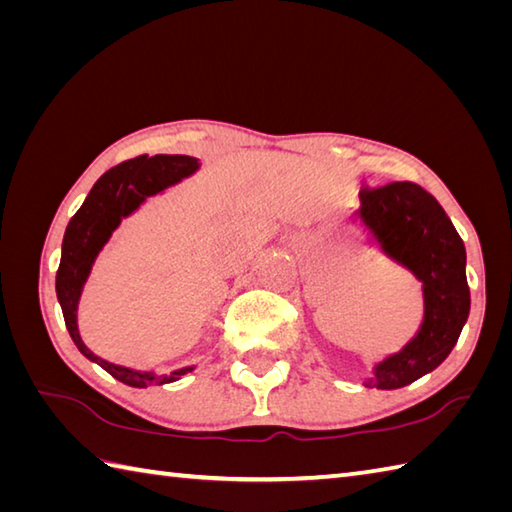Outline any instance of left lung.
<instances>
[{
  "instance_id": "1",
  "label": "left lung",
  "mask_w": 512,
  "mask_h": 512,
  "mask_svg": "<svg viewBox=\"0 0 512 512\" xmlns=\"http://www.w3.org/2000/svg\"><path fill=\"white\" fill-rule=\"evenodd\" d=\"M356 217L380 248L422 281L424 321L405 350L376 365L369 387L398 389L436 369L469 319L464 244L438 200L416 182L361 189Z\"/></svg>"
}]
</instances>
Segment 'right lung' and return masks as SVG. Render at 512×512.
<instances>
[{
    "instance_id": "1",
    "label": "right lung",
    "mask_w": 512,
    "mask_h": 512,
    "mask_svg": "<svg viewBox=\"0 0 512 512\" xmlns=\"http://www.w3.org/2000/svg\"><path fill=\"white\" fill-rule=\"evenodd\" d=\"M198 169V160L191 156H138L125 160L121 165L105 171L96 180L88 198L81 204V209L72 215V220L65 228L63 246H61V264L57 270V299L61 303L65 328H68L74 345L79 352L101 365L107 374H112L116 380L129 387H149V385H165L173 383L180 376L191 372L193 367L176 369L169 376H154L149 372H134V369L118 367L107 363L103 358L94 356L88 347L83 345L79 328H76V306L85 279L90 275L94 257L99 255L103 244L110 239L114 228L121 224L125 215L138 209V204L149 195L162 191L169 184L191 176Z\"/></svg>"
}]
</instances>
